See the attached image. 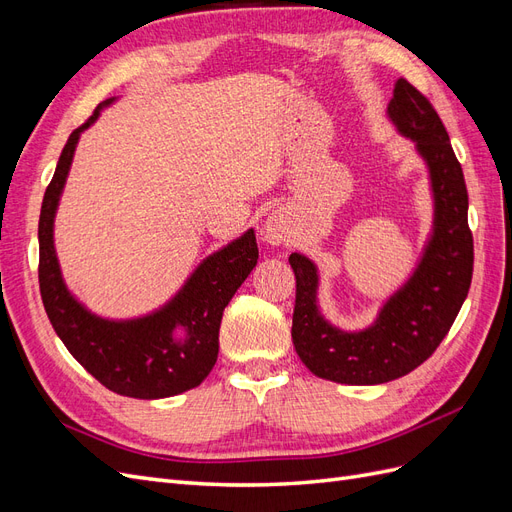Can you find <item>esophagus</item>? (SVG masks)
<instances>
[{
  "mask_svg": "<svg viewBox=\"0 0 512 512\" xmlns=\"http://www.w3.org/2000/svg\"><path fill=\"white\" fill-rule=\"evenodd\" d=\"M262 239L271 245H280L288 239V220L282 213H273L262 228Z\"/></svg>",
  "mask_w": 512,
  "mask_h": 512,
  "instance_id": "obj_1",
  "label": "esophagus"
}]
</instances>
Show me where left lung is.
Here are the masks:
<instances>
[{"instance_id": "left-lung-1", "label": "left lung", "mask_w": 512, "mask_h": 512, "mask_svg": "<svg viewBox=\"0 0 512 512\" xmlns=\"http://www.w3.org/2000/svg\"><path fill=\"white\" fill-rule=\"evenodd\" d=\"M389 117L425 158L436 203L433 235L408 284L386 301L369 329L344 333L318 312L314 262L301 254L288 258L297 280L294 350L312 374L342 384H382L425 363L451 331L472 284L474 239L468 226V190L444 123L431 102L406 79L395 83Z\"/></svg>"}]
</instances>
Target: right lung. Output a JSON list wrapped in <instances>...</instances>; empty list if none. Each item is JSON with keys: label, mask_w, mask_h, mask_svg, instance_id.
Segmentation results:
<instances>
[{"label": "right lung", "mask_w": 512, "mask_h": 512, "mask_svg": "<svg viewBox=\"0 0 512 512\" xmlns=\"http://www.w3.org/2000/svg\"><path fill=\"white\" fill-rule=\"evenodd\" d=\"M108 102L98 104L94 115L70 134L44 192L38 224L40 294L55 333L100 384L117 395L160 399L190 391L209 376L218 361L224 307L256 267L258 245L254 230H247L241 239L209 256L177 297L147 318L111 322L76 303L59 273L53 218L79 136ZM177 328L186 331L183 340L174 337Z\"/></svg>", "instance_id": "add662e5"}]
</instances>
